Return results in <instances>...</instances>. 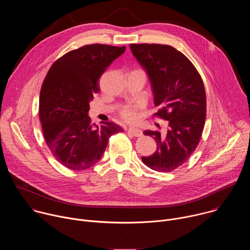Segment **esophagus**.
Segmentation results:
<instances>
[{"instance_id":"obj_1","label":"esophagus","mask_w":250,"mask_h":250,"mask_svg":"<svg viewBox=\"0 0 250 250\" xmlns=\"http://www.w3.org/2000/svg\"><path fill=\"white\" fill-rule=\"evenodd\" d=\"M127 131H128L129 133H131L132 135H134V136H142V131H141V129H139V128H137V127H129V128L127 129Z\"/></svg>"}]
</instances>
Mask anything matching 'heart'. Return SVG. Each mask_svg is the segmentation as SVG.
Segmentation results:
<instances>
[{"label": "heart", "instance_id": "b5f03b06", "mask_svg": "<svg viewBox=\"0 0 250 250\" xmlns=\"http://www.w3.org/2000/svg\"><path fill=\"white\" fill-rule=\"evenodd\" d=\"M123 119L128 123H134L139 118V109L137 105H126L122 110L121 113Z\"/></svg>", "mask_w": 250, "mask_h": 250}]
</instances>
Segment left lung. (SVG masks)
<instances>
[{
    "label": "left lung",
    "instance_id": "8db88e82",
    "mask_svg": "<svg viewBox=\"0 0 250 250\" xmlns=\"http://www.w3.org/2000/svg\"><path fill=\"white\" fill-rule=\"evenodd\" d=\"M130 50L150 80L154 116L169 122L165 135L145 130L154 138L155 152L142 156L146 166L158 172H171L181 166L198 146L207 113L203 80L193 63L180 51L165 44H130Z\"/></svg>",
    "mask_w": 250,
    "mask_h": 250
}]
</instances>
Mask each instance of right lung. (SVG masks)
I'll return each instance as SVG.
<instances>
[{
  "label": "right lung",
  "mask_w": 250,
  "mask_h": 250,
  "mask_svg": "<svg viewBox=\"0 0 250 250\" xmlns=\"http://www.w3.org/2000/svg\"><path fill=\"white\" fill-rule=\"evenodd\" d=\"M125 51V46L84 45L64 54L48 70L41 90L40 121L51 153L68 169L95 165L109 137L124 131L113 122L92 125L88 112L100 91V77Z\"/></svg>",
  "instance_id": "obj_1"
}]
</instances>
